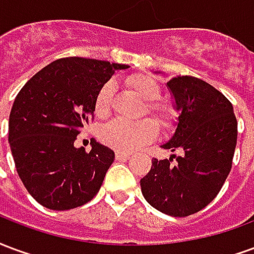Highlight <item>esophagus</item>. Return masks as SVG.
I'll return each instance as SVG.
<instances>
[{
    "label": "esophagus",
    "instance_id": "34e87169",
    "mask_svg": "<svg viewBox=\"0 0 254 254\" xmlns=\"http://www.w3.org/2000/svg\"><path fill=\"white\" fill-rule=\"evenodd\" d=\"M129 156H130V154H127V152H120V151H117V152H116V158L118 160L127 159Z\"/></svg>",
    "mask_w": 254,
    "mask_h": 254
}]
</instances>
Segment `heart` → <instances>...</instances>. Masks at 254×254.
Returning <instances> with one entry per match:
<instances>
[{
    "mask_svg": "<svg viewBox=\"0 0 254 254\" xmlns=\"http://www.w3.org/2000/svg\"><path fill=\"white\" fill-rule=\"evenodd\" d=\"M127 83L138 94V96L147 102V111L151 113L154 120L162 127H170L174 122V111L171 107L162 103H154L159 98L160 88L149 76L145 74H133L127 78ZM114 85L111 81L105 83L95 96V113L99 117L109 113L111 95ZM158 134V127L152 120H141L138 122H127L122 120H114L107 124L102 132V141L111 148L122 152H132L140 148L144 144L152 141Z\"/></svg>",
    "mask_w": 254,
    "mask_h": 254,
    "instance_id": "1",
    "label": "heart"
}]
</instances>
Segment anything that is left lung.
<instances>
[{"label": "left lung", "mask_w": 254, "mask_h": 254, "mask_svg": "<svg viewBox=\"0 0 254 254\" xmlns=\"http://www.w3.org/2000/svg\"><path fill=\"white\" fill-rule=\"evenodd\" d=\"M167 88L180 116L176 132L162 148L180 155L152 159L140 187L152 207L182 218L207 207L223 187L237 145V118L230 100L201 78L177 76Z\"/></svg>", "instance_id": "8db88e82"}]
</instances>
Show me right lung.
<instances>
[{"label": "right lung", "mask_w": 254, "mask_h": 254, "mask_svg": "<svg viewBox=\"0 0 254 254\" xmlns=\"http://www.w3.org/2000/svg\"><path fill=\"white\" fill-rule=\"evenodd\" d=\"M127 65L92 58L53 61L25 83L9 116V144L27 190L43 207H80L99 191L114 151L92 140L76 148L74 140L94 117L95 96L118 69Z\"/></svg>", "instance_id": "obj_1"}]
</instances>
